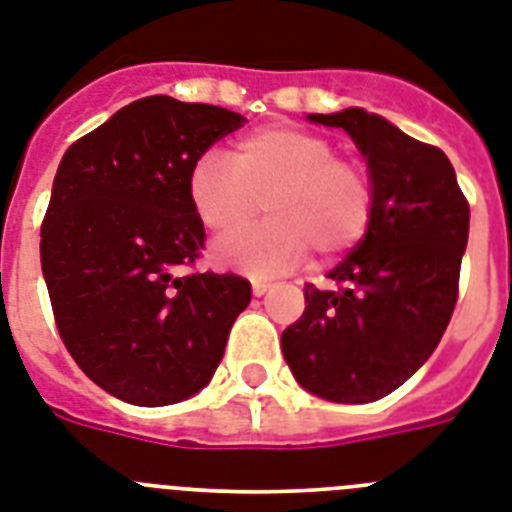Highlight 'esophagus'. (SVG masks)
I'll list each match as a JSON object with an SVG mask.
<instances>
[{"label": "esophagus", "instance_id": "1", "mask_svg": "<svg viewBox=\"0 0 512 512\" xmlns=\"http://www.w3.org/2000/svg\"><path fill=\"white\" fill-rule=\"evenodd\" d=\"M268 289H270V281H263V278H252V294L263 296Z\"/></svg>", "mask_w": 512, "mask_h": 512}]
</instances>
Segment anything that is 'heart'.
<instances>
[{
  "instance_id": "b5f03b06",
  "label": "heart",
  "mask_w": 512,
  "mask_h": 512,
  "mask_svg": "<svg viewBox=\"0 0 512 512\" xmlns=\"http://www.w3.org/2000/svg\"><path fill=\"white\" fill-rule=\"evenodd\" d=\"M197 221L218 236V265L252 276L294 268L309 249L322 260L354 249L375 216V182L359 161L338 156L333 140L289 124L244 135L231 163L216 153L197 158L187 179ZM263 207L271 221L247 237Z\"/></svg>"
}]
</instances>
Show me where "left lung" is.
Returning a JSON list of instances; mask_svg holds the SVG:
<instances>
[{
	"mask_svg": "<svg viewBox=\"0 0 512 512\" xmlns=\"http://www.w3.org/2000/svg\"><path fill=\"white\" fill-rule=\"evenodd\" d=\"M341 127L367 158L375 216L330 270L336 289L304 283V315L283 330V359L309 393L369 403L427 362L458 302L468 200L453 163L364 109L312 114Z\"/></svg>",
	"mask_w": 512,
	"mask_h": 512,
	"instance_id": "1",
	"label": "left lung"
}]
</instances>
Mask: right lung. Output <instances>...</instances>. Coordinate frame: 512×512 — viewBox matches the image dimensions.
Instances as JSON below:
<instances>
[{"mask_svg": "<svg viewBox=\"0 0 512 512\" xmlns=\"http://www.w3.org/2000/svg\"><path fill=\"white\" fill-rule=\"evenodd\" d=\"M247 119L148 96L72 143L41 223V268L64 346L119 401L169 406L210 382L252 299L234 273H182L205 247L192 163Z\"/></svg>", "mask_w": 512, "mask_h": 512, "instance_id": "obj_1", "label": "right lung"}]
</instances>
